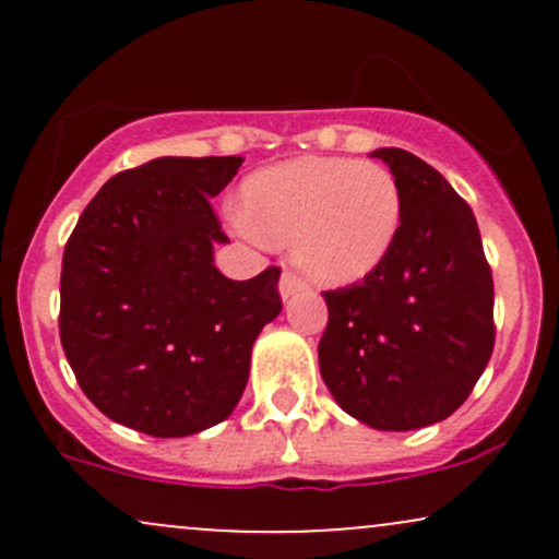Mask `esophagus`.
Masks as SVG:
<instances>
[{
  "label": "esophagus",
  "mask_w": 559,
  "mask_h": 559,
  "mask_svg": "<svg viewBox=\"0 0 559 559\" xmlns=\"http://www.w3.org/2000/svg\"><path fill=\"white\" fill-rule=\"evenodd\" d=\"M301 286H305V281H301L297 273H292V271H284V275H281V284H278L281 299H288V297H294V294H297Z\"/></svg>",
  "instance_id": "1"
}]
</instances>
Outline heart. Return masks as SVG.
Wrapping results in <instances>:
<instances>
[{
	"label": "heart",
	"mask_w": 559,
	"mask_h": 559,
	"mask_svg": "<svg viewBox=\"0 0 559 559\" xmlns=\"http://www.w3.org/2000/svg\"><path fill=\"white\" fill-rule=\"evenodd\" d=\"M241 202L262 239L292 241L301 271L331 286L373 273L402 226L400 181L386 165L368 159H286L252 173Z\"/></svg>",
	"instance_id": "1"
}]
</instances>
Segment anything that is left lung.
Returning a JSON list of instances; mask_svg holds the SVG:
<instances>
[{
	"label": "left lung",
	"mask_w": 559,
	"mask_h": 559,
	"mask_svg": "<svg viewBox=\"0 0 559 559\" xmlns=\"http://www.w3.org/2000/svg\"><path fill=\"white\" fill-rule=\"evenodd\" d=\"M383 159L402 189L389 258L325 292L320 376L344 413L378 431L449 418L493 349V281L473 210L431 165L396 146Z\"/></svg>",
	"instance_id": "obj_1"
}]
</instances>
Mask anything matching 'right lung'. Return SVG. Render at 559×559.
Returning a JSON list of instances; mask_svg holds the SVG:
<instances>
[{"label": "right lung", "instance_id": "right-lung-1", "mask_svg": "<svg viewBox=\"0 0 559 559\" xmlns=\"http://www.w3.org/2000/svg\"><path fill=\"white\" fill-rule=\"evenodd\" d=\"M243 157H157L96 191L66 243L60 338L83 394L133 431L178 439L226 420L252 344L281 312L278 267L230 281L210 207Z\"/></svg>", "mask_w": 559, "mask_h": 559}]
</instances>
